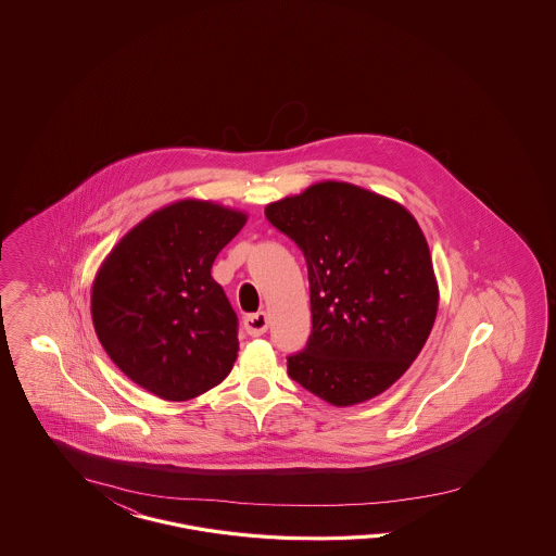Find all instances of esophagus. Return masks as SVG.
Segmentation results:
<instances>
[{"instance_id":"obj_1","label":"esophagus","mask_w":556,"mask_h":556,"mask_svg":"<svg viewBox=\"0 0 556 556\" xmlns=\"http://www.w3.org/2000/svg\"><path fill=\"white\" fill-rule=\"evenodd\" d=\"M269 328V318L265 312H256V314H249L244 318V330L251 334V337H261L265 334Z\"/></svg>"}]
</instances>
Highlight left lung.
I'll return each instance as SVG.
<instances>
[{
    "instance_id": "1",
    "label": "left lung",
    "mask_w": 556,
    "mask_h": 556,
    "mask_svg": "<svg viewBox=\"0 0 556 556\" xmlns=\"http://www.w3.org/2000/svg\"><path fill=\"white\" fill-rule=\"evenodd\" d=\"M265 216L307 263L312 334L287 372L328 404H361L416 361L437 320L428 242L404 205L324 181L269 203Z\"/></svg>"
}]
</instances>
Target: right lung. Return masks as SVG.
Instances as JSON below:
<instances>
[{
    "mask_svg": "<svg viewBox=\"0 0 556 556\" xmlns=\"http://www.w3.org/2000/svg\"><path fill=\"white\" fill-rule=\"evenodd\" d=\"M244 222L247 214L218 203H170L103 261L91 318L101 346L136 386L186 402L232 370L238 318L212 265Z\"/></svg>",
    "mask_w": 556,
    "mask_h": 556,
    "instance_id": "obj_1",
    "label": "right lung"
}]
</instances>
